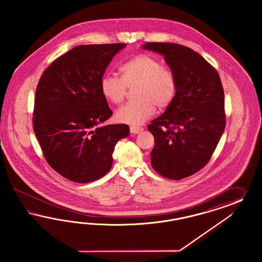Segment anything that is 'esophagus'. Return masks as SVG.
<instances>
[{
	"mask_svg": "<svg viewBox=\"0 0 262 262\" xmlns=\"http://www.w3.org/2000/svg\"><path fill=\"white\" fill-rule=\"evenodd\" d=\"M129 130H130V133H132V134H135V135H137V134H139V133L143 132V130H144V128L140 127H129Z\"/></svg>",
	"mask_w": 262,
	"mask_h": 262,
	"instance_id": "1",
	"label": "esophagus"
}]
</instances>
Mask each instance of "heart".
<instances>
[{
    "instance_id": "heart-1",
    "label": "heart",
    "mask_w": 262,
    "mask_h": 262,
    "mask_svg": "<svg viewBox=\"0 0 262 262\" xmlns=\"http://www.w3.org/2000/svg\"><path fill=\"white\" fill-rule=\"evenodd\" d=\"M122 78L105 74L100 88L103 98L112 103L125 99L127 88L137 86L136 102L126 103L117 110L115 119L119 123L137 126L150 119L156 106L165 110L178 93V81L174 73L164 67L159 58L142 54L133 57L121 69Z\"/></svg>"
}]
</instances>
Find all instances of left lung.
Returning <instances> with one entry per match:
<instances>
[{
    "label": "left lung",
    "instance_id": "left-lung-1",
    "mask_svg": "<svg viewBox=\"0 0 262 262\" xmlns=\"http://www.w3.org/2000/svg\"><path fill=\"white\" fill-rule=\"evenodd\" d=\"M142 48L164 56L178 81L173 103L148 127L155 137L151 166L164 178L182 180L206 165L224 133L222 82L214 68L190 48L162 42Z\"/></svg>",
    "mask_w": 262,
    "mask_h": 262
}]
</instances>
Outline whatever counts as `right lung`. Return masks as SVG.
<instances>
[{"label":"right lung","mask_w":262,"mask_h":262,"mask_svg":"<svg viewBox=\"0 0 262 262\" xmlns=\"http://www.w3.org/2000/svg\"><path fill=\"white\" fill-rule=\"evenodd\" d=\"M124 43L80 45L51 64L35 92L33 130L49 165L79 183L101 179L112 166L125 124H101L112 111L101 92V79Z\"/></svg>","instance_id":"add662e5"}]
</instances>
